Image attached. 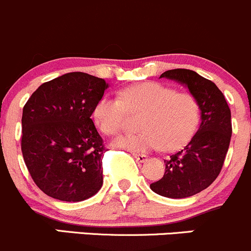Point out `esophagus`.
<instances>
[{
	"label": "esophagus",
	"instance_id": "obj_1",
	"mask_svg": "<svg viewBox=\"0 0 251 251\" xmlns=\"http://www.w3.org/2000/svg\"><path fill=\"white\" fill-rule=\"evenodd\" d=\"M133 157L135 158L136 162H140V163H144V162L147 161V158H149L146 154H138V153H133Z\"/></svg>",
	"mask_w": 251,
	"mask_h": 251
}]
</instances>
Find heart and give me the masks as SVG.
Wrapping results in <instances>:
<instances>
[{
	"mask_svg": "<svg viewBox=\"0 0 251 251\" xmlns=\"http://www.w3.org/2000/svg\"><path fill=\"white\" fill-rule=\"evenodd\" d=\"M128 115H141L139 133L117 136L113 144L134 152L158 149L174 151L186 145L197 130L201 106L195 95L172 87L144 82L121 89L117 98L104 97L94 107L97 126L107 135L118 133Z\"/></svg>",
	"mask_w": 251,
	"mask_h": 251,
	"instance_id": "b5f03b06",
	"label": "heart"
}]
</instances>
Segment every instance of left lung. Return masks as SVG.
I'll list each match as a JSON object with an SVG mask.
<instances>
[{
  "mask_svg": "<svg viewBox=\"0 0 251 251\" xmlns=\"http://www.w3.org/2000/svg\"><path fill=\"white\" fill-rule=\"evenodd\" d=\"M162 77L188 88L200 102L202 122L187 145L165 159L163 177L150 187L163 197H191L205 190L220 174L231 141V110L216 84L192 70H168Z\"/></svg>",
  "mask_w": 251,
  "mask_h": 251,
  "instance_id": "obj_1",
  "label": "left lung"
}]
</instances>
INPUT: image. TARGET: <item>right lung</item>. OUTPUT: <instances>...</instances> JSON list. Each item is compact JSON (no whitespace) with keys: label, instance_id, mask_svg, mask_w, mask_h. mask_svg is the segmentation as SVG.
I'll return each instance as SVG.
<instances>
[{"label":"right lung","instance_id":"obj_1","mask_svg":"<svg viewBox=\"0 0 251 251\" xmlns=\"http://www.w3.org/2000/svg\"><path fill=\"white\" fill-rule=\"evenodd\" d=\"M107 87L102 78L69 72L38 87L23 108V157L49 197L81 202L101 188L107 150L92 115Z\"/></svg>","mask_w":251,"mask_h":251}]
</instances>
